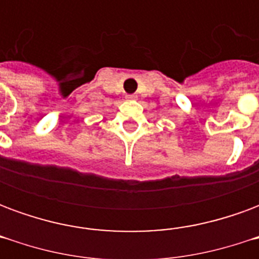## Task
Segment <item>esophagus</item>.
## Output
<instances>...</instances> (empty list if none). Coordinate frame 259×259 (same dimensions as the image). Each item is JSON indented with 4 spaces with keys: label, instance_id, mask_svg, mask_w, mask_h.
I'll return each instance as SVG.
<instances>
[{
    "label": "esophagus",
    "instance_id": "1",
    "mask_svg": "<svg viewBox=\"0 0 259 259\" xmlns=\"http://www.w3.org/2000/svg\"><path fill=\"white\" fill-rule=\"evenodd\" d=\"M137 98V96H135V94H129V96H126V100H136Z\"/></svg>",
    "mask_w": 259,
    "mask_h": 259
}]
</instances>
